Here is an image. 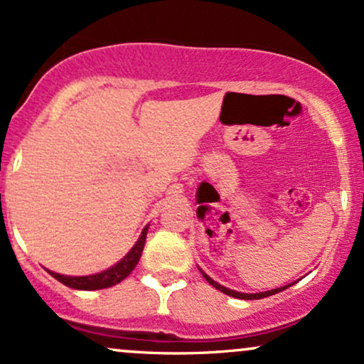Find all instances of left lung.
I'll return each instance as SVG.
<instances>
[{
  "mask_svg": "<svg viewBox=\"0 0 364 364\" xmlns=\"http://www.w3.org/2000/svg\"><path fill=\"white\" fill-rule=\"evenodd\" d=\"M203 274V272H202ZM203 277H205V281L208 284H212V286L215 287V289H219L220 292H224V294L228 296H232V298H240V299H262V298H267V296H272V294H277V292H281L284 289H287V287L292 286V284H289V286H284V287H277V289H272V291H265V292H258V294H245V292H237V291H231L228 289V287L220 286V284H217L215 281H212L210 277H208L207 274H203Z\"/></svg>",
  "mask_w": 364,
  "mask_h": 364,
  "instance_id": "1",
  "label": "left lung"
}]
</instances>
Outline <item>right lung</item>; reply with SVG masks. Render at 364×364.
Here are the masks:
<instances>
[{
	"label": "right lung",
	"instance_id": "right-lung-1",
	"mask_svg": "<svg viewBox=\"0 0 364 364\" xmlns=\"http://www.w3.org/2000/svg\"><path fill=\"white\" fill-rule=\"evenodd\" d=\"M147 229L145 228L141 231V236L139 237L135 246L129 250L127 257L123 260L116 263L114 267L111 269L104 270L101 274H95V275H83V277H68V275H61L56 272H49L53 275L54 279H58L61 284L65 286L72 287V289H82V291H95V289H106V287L116 286V284L127 279L132 270L135 269L136 263H139L141 252H144V246H145V237H147Z\"/></svg>",
	"mask_w": 364,
	"mask_h": 364
}]
</instances>
